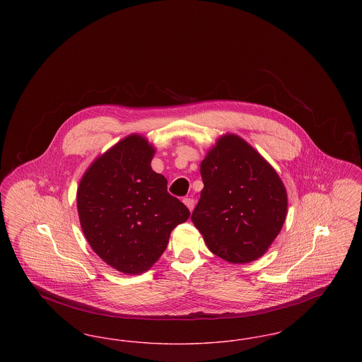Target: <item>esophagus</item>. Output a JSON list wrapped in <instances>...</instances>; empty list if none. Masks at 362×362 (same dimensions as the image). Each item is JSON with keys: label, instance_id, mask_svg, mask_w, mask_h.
Masks as SVG:
<instances>
[{"label": "esophagus", "instance_id": "34e87169", "mask_svg": "<svg viewBox=\"0 0 362 362\" xmlns=\"http://www.w3.org/2000/svg\"><path fill=\"white\" fill-rule=\"evenodd\" d=\"M183 202H185V205H186V206L189 207V211H192V209L195 206V201H194L192 198H185V199H183Z\"/></svg>", "mask_w": 362, "mask_h": 362}]
</instances>
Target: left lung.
Segmentation results:
<instances>
[{"label":"left lung","instance_id":"obj_1","mask_svg":"<svg viewBox=\"0 0 362 362\" xmlns=\"http://www.w3.org/2000/svg\"><path fill=\"white\" fill-rule=\"evenodd\" d=\"M201 176L204 189L191 221L207 248L233 264L263 257L288 211L276 170L247 141L224 134L207 151Z\"/></svg>","mask_w":362,"mask_h":362}]
</instances>
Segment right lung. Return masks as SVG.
<instances>
[{
	"mask_svg": "<svg viewBox=\"0 0 362 362\" xmlns=\"http://www.w3.org/2000/svg\"><path fill=\"white\" fill-rule=\"evenodd\" d=\"M155 146L130 134L98 156L77 187L81 229L92 250L129 276L148 272L189 211L152 170Z\"/></svg>",
	"mask_w": 362,
	"mask_h": 362,
	"instance_id": "obj_1",
	"label": "right lung"
}]
</instances>
